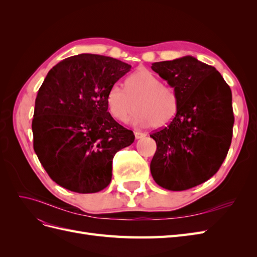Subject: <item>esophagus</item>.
Returning <instances> with one entry per match:
<instances>
[{
  "label": "esophagus",
  "mask_w": 257,
  "mask_h": 257,
  "mask_svg": "<svg viewBox=\"0 0 257 257\" xmlns=\"http://www.w3.org/2000/svg\"><path fill=\"white\" fill-rule=\"evenodd\" d=\"M146 136H147V134L142 133V132H135V138L136 139H141V138H144Z\"/></svg>",
  "instance_id": "34e87169"
}]
</instances>
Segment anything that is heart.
Returning <instances> with one entry per match:
<instances>
[{"label":"heart","instance_id":"heart-1","mask_svg":"<svg viewBox=\"0 0 257 257\" xmlns=\"http://www.w3.org/2000/svg\"><path fill=\"white\" fill-rule=\"evenodd\" d=\"M106 100L115 120L126 123L136 105L138 110L132 122L143 126L152 124L153 127L168 125L177 115L179 107L176 92L146 68H139L127 77L125 90L118 84L112 85Z\"/></svg>","mask_w":257,"mask_h":257}]
</instances>
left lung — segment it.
<instances>
[{
    "label": "left lung",
    "mask_w": 257,
    "mask_h": 257,
    "mask_svg": "<svg viewBox=\"0 0 257 257\" xmlns=\"http://www.w3.org/2000/svg\"><path fill=\"white\" fill-rule=\"evenodd\" d=\"M151 68L178 96V112L150 135L157 143L151 175L162 188L184 191L211 178L229 150L234 112L231 91L215 67L186 56Z\"/></svg>",
    "instance_id": "left-lung-1"
}]
</instances>
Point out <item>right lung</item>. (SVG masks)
Segmentation results:
<instances>
[{"label":"right lung","instance_id":"add662e5","mask_svg":"<svg viewBox=\"0 0 257 257\" xmlns=\"http://www.w3.org/2000/svg\"><path fill=\"white\" fill-rule=\"evenodd\" d=\"M131 65L81 53L53 66L38 90L32 121L34 151L52 180L88 194L111 181L114 154L135 135L108 112L107 94Z\"/></svg>","mask_w":257,"mask_h":257}]
</instances>
